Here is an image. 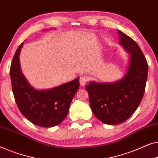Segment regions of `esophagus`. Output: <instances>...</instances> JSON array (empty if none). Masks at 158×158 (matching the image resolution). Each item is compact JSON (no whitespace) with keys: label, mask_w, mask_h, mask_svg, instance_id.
<instances>
[{"label":"esophagus","mask_w":158,"mask_h":158,"mask_svg":"<svg viewBox=\"0 0 158 158\" xmlns=\"http://www.w3.org/2000/svg\"><path fill=\"white\" fill-rule=\"evenodd\" d=\"M79 83H80V85L81 86H84L85 84L87 83V81H89V77L87 76H86V75H83V76H81L80 77V79H79Z\"/></svg>","instance_id":"obj_1"}]
</instances>
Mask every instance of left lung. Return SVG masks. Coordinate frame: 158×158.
Wrapping results in <instances>:
<instances>
[{
	"label": "left lung",
	"instance_id": "1",
	"mask_svg": "<svg viewBox=\"0 0 158 158\" xmlns=\"http://www.w3.org/2000/svg\"><path fill=\"white\" fill-rule=\"evenodd\" d=\"M119 44L130 56L125 74L113 82L90 81L85 86L95 117L106 124H118L130 118L143 99L148 65L134 40L118 30Z\"/></svg>",
	"mask_w": 158,
	"mask_h": 158
}]
</instances>
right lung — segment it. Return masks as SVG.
<instances>
[{
  "mask_svg": "<svg viewBox=\"0 0 158 158\" xmlns=\"http://www.w3.org/2000/svg\"><path fill=\"white\" fill-rule=\"evenodd\" d=\"M23 43L17 48L10 69L12 90L21 114L35 125L52 127L67 116L70 104L79 87V78L48 89L31 86L21 72L19 56Z\"/></svg>",
  "mask_w": 158,
  "mask_h": 158,
  "instance_id": "right-lung-1",
  "label": "right lung"
}]
</instances>
